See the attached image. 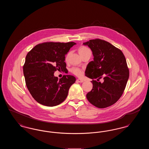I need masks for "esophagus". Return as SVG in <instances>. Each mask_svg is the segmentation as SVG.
<instances>
[{
	"mask_svg": "<svg viewBox=\"0 0 149 149\" xmlns=\"http://www.w3.org/2000/svg\"><path fill=\"white\" fill-rule=\"evenodd\" d=\"M77 81L79 82V83H83V82H84V80H82V79H78L77 80Z\"/></svg>",
	"mask_w": 149,
	"mask_h": 149,
	"instance_id": "1",
	"label": "esophagus"
}]
</instances>
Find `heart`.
<instances>
[{
    "mask_svg": "<svg viewBox=\"0 0 149 149\" xmlns=\"http://www.w3.org/2000/svg\"><path fill=\"white\" fill-rule=\"evenodd\" d=\"M91 50H89L87 47L84 46H81L79 49V53L80 54V55H83L84 54H85L86 52H88V51H90ZM70 54V52L68 53L67 55H66V60L68 59V56ZM70 71H71V73H72L73 74L77 75V77H81L83 74V70H81V69L80 68H72L70 69Z\"/></svg>",
    "mask_w": 149,
    "mask_h": 149,
    "instance_id": "heart-1",
    "label": "heart"
}]
</instances>
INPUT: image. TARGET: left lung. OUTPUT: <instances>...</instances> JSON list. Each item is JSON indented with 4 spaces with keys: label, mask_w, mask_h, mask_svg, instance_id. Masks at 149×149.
<instances>
[{
    "label": "left lung",
    "mask_w": 149,
    "mask_h": 149,
    "mask_svg": "<svg viewBox=\"0 0 149 149\" xmlns=\"http://www.w3.org/2000/svg\"><path fill=\"white\" fill-rule=\"evenodd\" d=\"M92 51L94 60L86 66L85 76L93 79V88L87 93L88 101L104 108L116 103L125 91L129 69L122 51L106 41L96 38L83 43ZM103 78V82L99 80Z\"/></svg>",
    "instance_id": "obj_1"
}]
</instances>
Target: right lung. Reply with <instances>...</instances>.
<instances>
[{
    "mask_svg": "<svg viewBox=\"0 0 149 149\" xmlns=\"http://www.w3.org/2000/svg\"><path fill=\"white\" fill-rule=\"evenodd\" d=\"M76 43H39L29 51L23 66L26 84L32 97L38 103L48 107L57 106L66 98L71 85L76 79L64 75L54 77L56 70H66L65 55Z\"/></svg>",
    "mask_w": 149,
    "mask_h": 149,
    "instance_id": "add662e5",
    "label": "right lung"
}]
</instances>
